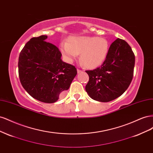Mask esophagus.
<instances>
[{"instance_id":"34e87169","label":"esophagus","mask_w":153,"mask_h":153,"mask_svg":"<svg viewBox=\"0 0 153 153\" xmlns=\"http://www.w3.org/2000/svg\"><path fill=\"white\" fill-rule=\"evenodd\" d=\"M82 71L80 70V69H77V73H82Z\"/></svg>"}]
</instances>
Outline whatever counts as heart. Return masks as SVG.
Instances as JSON below:
<instances>
[{
  "instance_id": "heart-1",
  "label": "heart",
  "mask_w": 153,
  "mask_h": 153,
  "mask_svg": "<svg viewBox=\"0 0 153 153\" xmlns=\"http://www.w3.org/2000/svg\"><path fill=\"white\" fill-rule=\"evenodd\" d=\"M59 49L69 63L75 61L80 53V59L84 66L93 69L104 62L108 52L109 43L106 39L96 36H73L68 42L60 43Z\"/></svg>"
}]
</instances>
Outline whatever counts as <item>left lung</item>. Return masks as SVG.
<instances>
[{
  "instance_id": "1",
  "label": "left lung",
  "mask_w": 153,
  "mask_h": 153,
  "mask_svg": "<svg viewBox=\"0 0 153 153\" xmlns=\"http://www.w3.org/2000/svg\"><path fill=\"white\" fill-rule=\"evenodd\" d=\"M135 57L124 40L117 38L111 44L100 67L85 72L89 80L85 91L92 100L108 102L126 91L132 80Z\"/></svg>"
}]
</instances>
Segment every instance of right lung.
<instances>
[{
  "label": "right lung",
  "mask_w": 153,
  "mask_h": 153,
  "mask_svg": "<svg viewBox=\"0 0 153 153\" xmlns=\"http://www.w3.org/2000/svg\"><path fill=\"white\" fill-rule=\"evenodd\" d=\"M47 36L31 38L22 50L18 73L25 90L41 102H56L69 89L77 74L76 68L62 61V54Z\"/></svg>",
  "instance_id": "1"
}]
</instances>
